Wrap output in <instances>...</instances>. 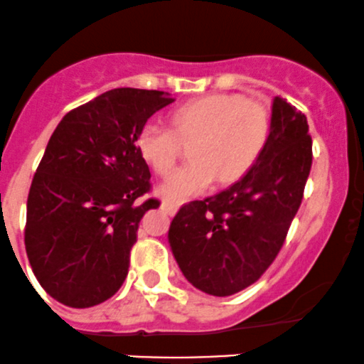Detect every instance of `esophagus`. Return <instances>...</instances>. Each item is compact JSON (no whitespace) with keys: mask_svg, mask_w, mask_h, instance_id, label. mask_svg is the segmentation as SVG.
Masks as SVG:
<instances>
[{"mask_svg":"<svg viewBox=\"0 0 364 364\" xmlns=\"http://www.w3.org/2000/svg\"><path fill=\"white\" fill-rule=\"evenodd\" d=\"M161 210L168 215H175V213H177V210H178V203L166 201V199H165V201L161 203Z\"/></svg>","mask_w":364,"mask_h":364,"instance_id":"34e87169","label":"esophagus"}]
</instances>
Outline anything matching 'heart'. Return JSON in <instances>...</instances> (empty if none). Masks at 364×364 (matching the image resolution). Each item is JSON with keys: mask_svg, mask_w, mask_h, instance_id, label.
<instances>
[{"mask_svg": "<svg viewBox=\"0 0 364 364\" xmlns=\"http://www.w3.org/2000/svg\"><path fill=\"white\" fill-rule=\"evenodd\" d=\"M175 130L149 121L136 135L140 158L166 175L177 161L181 140H194L191 165L178 168L158 186L170 201L205 193L218 178L232 183L245 177L265 149L271 119L264 105L237 93H215L189 100L173 111Z\"/></svg>", "mask_w": 364, "mask_h": 364, "instance_id": "1", "label": "heart"}]
</instances>
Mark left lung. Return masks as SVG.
<instances>
[{
    "label": "left lung",
    "instance_id": "8db88e82",
    "mask_svg": "<svg viewBox=\"0 0 364 364\" xmlns=\"http://www.w3.org/2000/svg\"><path fill=\"white\" fill-rule=\"evenodd\" d=\"M312 165L306 114L274 97L271 134L255 166L236 183L175 215L168 243L198 290L229 296L274 262L302 203Z\"/></svg>",
    "mask_w": 364,
    "mask_h": 364
}]
</instances>
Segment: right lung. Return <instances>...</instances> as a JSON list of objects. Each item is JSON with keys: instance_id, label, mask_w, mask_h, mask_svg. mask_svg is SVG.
Listing matches in <instances>:
<instances>
[{"instance_id": "right-lung-1", "label": "right lung", "mask_w": 364, "mask_h": 364, "mask_svg": "<svg viewBox=\"0 0 364 364\" xmlns=\"http://www.w3.org/2000/svg\"><path fill=\"white\" fill-rule=\"evenodd\" d=\"M173 102L158 90L116 88L57 124L27 198L26 252L50 296L74 309L111 299L123 284L151 171L136 151L147 119Z\"/></svg>"}]
</instances>
